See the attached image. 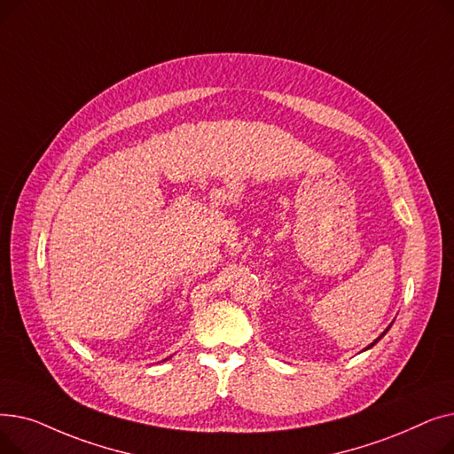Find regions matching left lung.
Masks as SVG:
<instances>
[{
	"label": "left lung",
	"mask_w": 454,
	"mask_h": 454,
	"mask_svg": "<svg viewBox=\"0 0 454 454\" xmlns=\"http://www.w3.org/2000/svg\"><path fill=\"white\" fill-rule=\"evenodd\" d=\"M392 324H394V322H392ZM392 324H390V325H388V327H387V329H385V331H383V333H380V335H379V337H377V339H375V340H373V342H372V344H370V346H366V348H364V349H363V351H366V349H370V348H373V346H375V344H377V342H379V340H380V339H383V337H385V335H387V333H388V329H390V327H392Z\"/></svg>",
	"instance_id": "obj_1"
}]
</instances>
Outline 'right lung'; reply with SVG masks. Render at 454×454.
Listing matches in <instances>:
<instances>
[{
  "label": "right lung",
  "mask_w": 454,
  "mask_h": 454,
  "mask_svg": "<svg viewBox=\"0 0 454 454\" xmlns=\"http://www.w3.org/2000/svg\"><path fill=\"white\" fill-rule=\"evenodd\" d=\"M165 361H167V359H165Z\"/></svg>",
  "instance_id": "obj_1"
}]
</instances>
